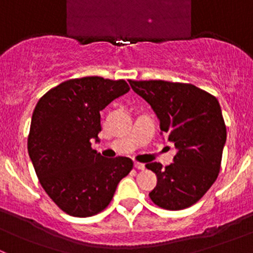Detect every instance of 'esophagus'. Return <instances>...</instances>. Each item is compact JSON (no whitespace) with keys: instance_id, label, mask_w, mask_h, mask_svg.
I'll return each instance as SVG.
<instances>
[{"instance_id":"34e87169","label":"esophagus","mask_w":253,"mask_h":253,"mask_svg":"<svg viewBox=\"0 0 253 253\" xmlns=\"http://www.w3.org/2000/svg\"><path fill=\"white\" fill-rule=\"evenodd\" d=\"M134 168L138 170H144V164H142V163H138V162H134Z\"/></svg>"}]
</instances>
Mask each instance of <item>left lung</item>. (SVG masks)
<instances>
[{"label":"left lung","mask_w":253,"mask_h":253,"mask_svg":"<svg viewBox=\"0 0 253 253\" xmlns=\"http://www.w3.org/2000/svg\"><path fill=\"white\" fill-rule=\"evenodd\" d=\"M128 82L152 106L163 134L177 149L171 165H145L158 177L150 200L168 211L188 208L206 195L220 171L226 126L218 99L188 83Z\"/></svg>","instance_id":"obj_1"}]
</instances>
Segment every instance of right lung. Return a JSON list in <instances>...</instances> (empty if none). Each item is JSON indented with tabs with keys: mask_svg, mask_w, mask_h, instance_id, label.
Here are the masks:
<instances>
[{
	"mask_svg": "<svg viewBox=\"0 0 253 253\" xmlns=\"http://www.w3.org/2000/svg\"><path fill=\"white\" fill-rule=\"evenodd\" d=\"M128 90L124 79L75 78L50 89L35 106L28 153L45 192L70 215L104 211L133 168L129 158H104L91 148L101 131L100 111Z\"/></svg>",
	"mask_w": 253,
	"mask_h": 253,
	"instance_id": "add662e5",
	"label": "right lung"
}]
</instances>
